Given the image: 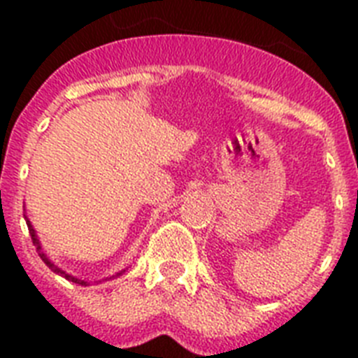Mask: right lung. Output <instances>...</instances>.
Returning <instances> with one entry per match:
<instances>
[{
	"instance_id": "add662e5",
	"label": "right lung",
	"mask_w": 358,
	"mask_h": 358,
	"mask_svg": "<svg viewBox=\"0 0 358 358\" xmlns=\"http://www.w3.org/2000/svg\"><path fill=\"white\" fill-rule=\"evenodd\" d=\"M27 229H29V234H31V239H33V245H35V247H36V252H38V256H41V258H42V262H44V264H46V266L50 267V269H52L53 273H57V275H61V277H64V278H69V280H72V282H76V284H81V286H87V282H85V280H80V278H74V277H70L69 273L61 271V269H59L57 266H53L52 262L48 260V256L44 255V252H42V249H41V243H38V239H36L35 230H33V227H31V224H29V221H27ZM119 275H120V273H119Z\"/></svg>"
}]
</instances>
